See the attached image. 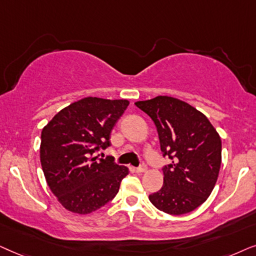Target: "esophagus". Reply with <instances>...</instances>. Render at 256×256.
<instances>
[{"instance_id": "34e87169", "label": "esophagus", "mask_w": 256, "mask_h": 256, "mask_svg": "<svg viewBox=\"0 0 256 256\" xmlns=\"http://www.w3.org/2000/svg\"><path fill=\"white\" fill-rule=\"evenodd\" d=\"M136 171H137L138 173H144V172L148 171V166H146L145 164H142V165L139 166V168L136 170Z\"/></svg>"}]
</instances>
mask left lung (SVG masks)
I'll return each mask as SVG.
<instances>
[{
  "instance_id": "obj_1",
  "label": "left lung",
  "mask_w": 256,
  "mask_h": 256,
  "mask_svg": "<svg viewBox=\"0 0 256 256\" xmlns=\"http://www.w3.org/2000/svg\"><path fill=\"white\" fill-rule=\"evenodd\" d=\"M156 126L160 150L172 164L162 168V190L148 196L156 208L182 216L206 202L221 166V138L202 112L168 96L136 102Z\"/></svg>"
}]
</instances>
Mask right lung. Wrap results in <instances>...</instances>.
Returning <instances> with one entry per match:
<instances>
[{
    "label": "right lung",
    "instance_id": "right-lung-1",
    "mask_svg": "<svg viewBox=\"0 0 256 256\" xmlns=\"http://www.w3.org/2000/svg\"><path fill=\"white\" fill-rule=\"evenodd\" d=\"M128 104L86 97L62 108L43 128L40 165L48 186L66 210L90 214L118 193L128 168L92 154L111 145L112 128Z\"/></svg>",
    "mask_w": 256,
    "mask_h": 256
}]
</instances>
